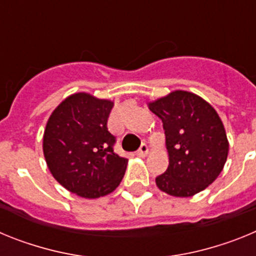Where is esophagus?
I'll list each match as a JSON object with an SVG mask.
<instances>
[{"instance_id": "obj_1", "label": "esophagus", "mask_w": 256, "mask_h": 256, "mask_svg": "<svg viewBox=\"0 0 256 256\" xmlns=\"http://www.w3.org/2000/svg\"><path fill=\"white\" fill-rule=\"evenodd\" d=\"M148 150H150V148H148V144H142L141 148H140V150L137 151V155H138L140 158H144V156H146L148 154Z\"/></svg>"}]
</instances>
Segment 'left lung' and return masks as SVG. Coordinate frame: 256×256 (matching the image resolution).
Instances as JSON below:
<instances>
[{"mask_svg": "<svg viewBox=\"0 0 256 256\" xmlns=\"http://www.w3.org/2000/svg\"><path fill=\"white\" fill-rule=\"evenodd\" d=\"M148 108L162 119L169 156L168 169L156 177V186L174 198L204 191L223 170L230 150L216 108L182 90L151 101Z\"/></svg>", "mask_w": 256, "mask_h": 256, "instance_id": "8db88e82", "label": "left lung"}]
</instances>
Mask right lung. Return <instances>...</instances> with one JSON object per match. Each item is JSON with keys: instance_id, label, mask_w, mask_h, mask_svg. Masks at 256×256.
<instances>
[{"instance_id": "obj_1", "label": "right lung", "mask_w": 256, "mask_h": 256, "mask_svg": "<svg viewBox=\"0 0 256 256\" xmlns=\"http://www.w3.org/2000/svg\"><path fill=\"white\" fill-rule=\"evenodd\" d=\"M114 102L87 92L68 96L51 112L44 133L47 166L61 186L84 198L112 194L128 159L114 152L108 119Z\"/></svg>"}]
</instances>
